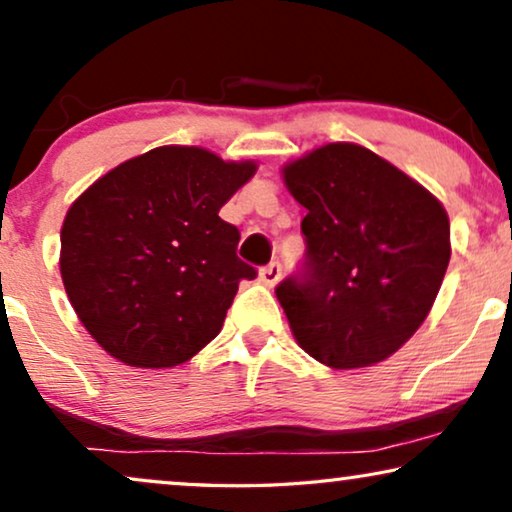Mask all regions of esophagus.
Segmentation results:
<instances>
[{"mask_svg": "<svg viewBox=\"0 0 512 512\" xmlns=\"http://www.w3.org/2000/svg\"><path fill=\"white\" fill-rule=\"evenodd\" d=\"M258 277H261V282L265 286H275L279 282V277H282V265H279L277 261H272L265 265V268H261Z\"/></svg>", "mask_w": 512, "mask_h": 512, "instance_id": "34e87169", "label": "esophagus"}]
</instances>
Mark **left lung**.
<instances>
[{"label":"left lung","mask_w":512,"mask_h":512,"mask_svg":"<svg viewBox=\"0 0 512 512\" xmlns=\"http://www.w3.org/2000/svg\"><path fill=\"white\" fill-rule=\"evenodd\" d=\"M307 209L305 258L277 284L298 345L326 366L380 363L422 326L450 263V219L433 195L356 144L284 167Z\"/></svg>","instance_id":"left-lung-1"}]
</instances>
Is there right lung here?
Instances as JSON below:
<instances>
[{"mask_svg":"<svg viewBox=\"0 0 512 512\" xmlns=\"http://www.w3.org/2000/svg\"><path fill=\"white\" fill-rule=\"evenodd\" d=\"M198 146L125 160L69 207L60 272L86 331L114 359L172 368L219 335L242 279L240 230L219 209L254 177Z\"/></svg>","mask_w":512,"mask_h":512,"instance_id":"add662e5","label":"right lung"}]
</instances>
